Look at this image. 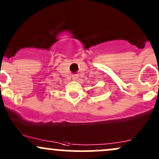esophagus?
<instances>
[{"instance_id": "esophagus-1", "label": "esophagus", "mask_w": 159, "mask_h": 159, "mask_svg": "<svg viewBox=\"0 0 159 159\" xmlns=\"http://www.w3.org/2000/svg\"><path fill=\"white\" fill-rule=\"evenodd\" d=\"M77 78H78V76L77 75H73V76H72V79H73V80H77Z\"/></svg>"}]
</instances>
